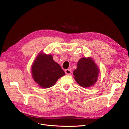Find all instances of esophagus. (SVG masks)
Wrapping results in <instances>:
<instances>
[{
	"label": "esophagus",
	"mask_w": 129,
	"mask_h": 129,
	"mask_svg": "<svg viewBox=\"0 0 129 129\" xmlns=\"http://www.w3.org/2000/svg\"><path fill=\"white\" fill-rule=\"evenodd\" d=\"M65 73L67 75H70L71 74V71L70 69H66L65 70Z\"/></svg>",
	"instance_id": "34e87169"
}]
</instances>
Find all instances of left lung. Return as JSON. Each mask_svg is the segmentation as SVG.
<instances>
[{"label":"left lung","instance_id":"obj_1","mask_svg":"<svg viewBox=\"0 0 129 129\" xmlns=\"http://www.w3.org/2000/svg\"><path fill=\"white\" fill-rule=\"evenodd\" d=\"M74 79L81 86L88 87L97 82L99 69L91 58H82L77 62L73 72Z\"/></svg>","mask_w":129,"mask_h":129}]
</instances>
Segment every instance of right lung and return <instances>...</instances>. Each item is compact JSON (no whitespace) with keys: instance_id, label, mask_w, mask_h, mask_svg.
Segmentation results:
<instances>
[{"instance_id":"add662e5","label":"right lung","mask_w":129,"mask_h":129,"mask_svg":"<svg viewBox=\"0 0 129 129\" xmlns=\"http://www.w3.org/2000/svg\"><path fill=\"white\" fill-rule=\"evenodd\" d=\"M64 71L53 59L52 55L40 53L32 66V75L40 87L49 88L54 85L57 80L64 76Z\"/></svg>"}]
</instances>
